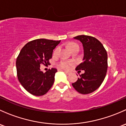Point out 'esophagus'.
<instances>
[{
  "label": "esophagus",
  "mask_w": 126,
  "mask_h": 126,
  "mask_svg": "<svg viewBox=\"0 0 126 126\" xmlns=\"http://www.w3.org/2000/svg\"><path fill=\"white\" fill-rule=\"evenodd\" d=\"M63 71H64V72H65V73L66 74H70V72H68V71H64V70H63Z\"/></svg>",
  "instance_id": "obj_1"
}]
</instances>
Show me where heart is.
<instances>
[{
	"label": "heart",
	"instance_id": "obj_1",
	"mask_svg": "<svg viewBox=\"0 0 126 126\" xmlns=\"http://www.w3.org/2000/svg\"><path fill=\"white\" fill-rule=\"evenodd\" d=\"M69 48L71 50H73V49H76V48H79L78 45L76 44H71L69 46ZM60 51V47H58L57 49L54 50V55H57L58 54V53ZM72 65V63H70V62H63L60 63V68H62V69H70L71 66Z\"/></svg>",
	"mask_w": 126,
	"mask_h": 126
}]
</instances>
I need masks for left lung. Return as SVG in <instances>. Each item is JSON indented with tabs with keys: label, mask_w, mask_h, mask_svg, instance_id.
<instances>
[{
	"label": "left lung",
	"mask_w": 126,
	"mask_h": 126,
	"mask_svg": "<svg viewBox=\"0 0 126 126\" xmlns=\"http://www.w3.org/2000/svg\"><path fill=\"white\" fill-rule=\"evenodd\" d=\"M80 41L83 47V62L76 68L84 70L72 85L79 93H91L101 86L107 71V53L102 43L93 36L79 35L74 38Z\"/></svg>",
	"instance_id": "8db88e82"
}]
</instances>
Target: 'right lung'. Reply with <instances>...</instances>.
<instances>
[{"label":"right lung","mask_w":126,"mask_h":126,"mask_svg":"<svg viewBox=\"0 0 126 126\" xmlns=\"http://www.w3.org/2000/svg\"><path fill=\"white\" fill-rule=\"evenodd\" d=\"M60 41L35 39L21 49L16 59L17 78L22 87L32 94L43 96L54 84L57 69L52 68L44 73L40 70V65L49 64L53 50Z\"/></svg>","instance_id":"1"}]
</instances>
